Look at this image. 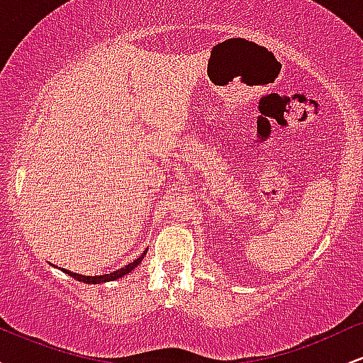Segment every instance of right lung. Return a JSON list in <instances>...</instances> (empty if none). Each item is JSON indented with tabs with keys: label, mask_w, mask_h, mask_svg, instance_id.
<instances>
[{
	"label": "right lung",
	"mask_w": 363,
	"mask_h": 363,
	"mask_svg": "<svg viewBox=\"0 0 363 363\" xmlns=\"http://www.w3.org/2000/svg\"><path fill=\"white\" fill-rule=\"evenodd\" d=\"M145 254H147V252L141 254V256L138 257V259H135L133 262H129V264L124 266V268L116 269V272L107 273V274H101V277H85V274H77V273H72V272H68V269H65V273H66V274H69V277L74 278V280L83 281V283H94V285H95V283L112 281V280H118V278H121V277H124V274L131 272V269H135L136 266H138L140 262H141V259H143V257H145Z\"/></svg>",
	"instance_id": "add662e5"
}]
</instances>
